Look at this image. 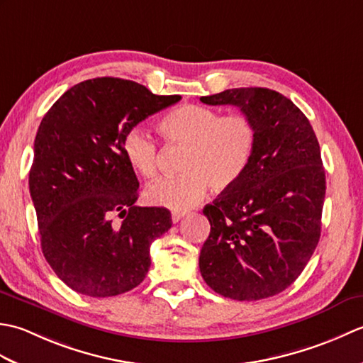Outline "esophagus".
Wrapping results in <instances>:
<instances>
[{
    "label": "esophagus",
    "instance_id": "obj_1",
    "mask_svg": "<svg viewBox=\"0 0 363 363\" xmlns=\"http://www.w3.org/2000/svg\"><path fill=\"white\" fill-rule=\"evenodd\" d=\"M184 215H186V212H176V211H174V212L172 213V221H173V223H177V221H179V220L184 217Z\"/></svg>",
    "mask_w": 363,
    "mask_h": 363
}]
</instances>
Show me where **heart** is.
<instances>
[{
  "label": "heart",
  "instance_id": "heart-1",
  "mask_svg": "<svg viewBox=\"0 0 363 363\" xmlns=\"http://www.w3.org/2000/svg\"><path fill=\"white\" fill-rule=\"evenodd\" d=\"M167 143L184 146L181 174L160 177L145 190L146 201L172 211L196 204L209 186L212 191L228 190L248 169L257 143V129L246 113L223 115L212 107L184 104L159 123ZM123 156L143 177L157 173V145L145 130L133 128L123 135Z\"/></svg>",
  "mask_w": 363,
  "mask_h": 363
}]
</instances>
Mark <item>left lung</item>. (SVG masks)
Masks as SVG:
<instances>
[{
    "instance_id": "left-lung-1",
    "label": "left lung",
    "mask_w": 363,
    "mask_h": 363,
    "mask_svg": "<svg viewBox=\"0 0 363 363\" xmlns=\"http://www.w3.org/2000/svg\"><path fill=\"white\" fill-rule=\"evenodd\" d=\"M199 99L237 106L257 129L242 179L204 207L211 234L199 272L225 298L274 296L296 281L320 240L326 176L317 135L279 91L242 87Z\"/></svg>"
}]
</instances>
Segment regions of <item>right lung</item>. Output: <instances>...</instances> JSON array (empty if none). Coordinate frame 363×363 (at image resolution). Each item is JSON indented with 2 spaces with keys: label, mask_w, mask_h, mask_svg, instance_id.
<instances>
[{
  "label": "right lung",
  "mask_w": 363,
  "mask_h": 363,
  "mask_svg": "<svg viewBox=\"0 0 363 363\" xmlns=\"http://www.w3.org/2000/svg\"><path fill=\"white\" fill-rule=\"evenodd\" d=\"M179 99L134 81L95 78L68 89L38 126L29 191L42 251L81 295L107 298L137 287L151 265L150 245L172 228L164 207L135 206L138 181L121 140ZM115 213L123 218L118 227Z\"/></svg>",
  "instance_id": "obj_1"
}]
</instances>
